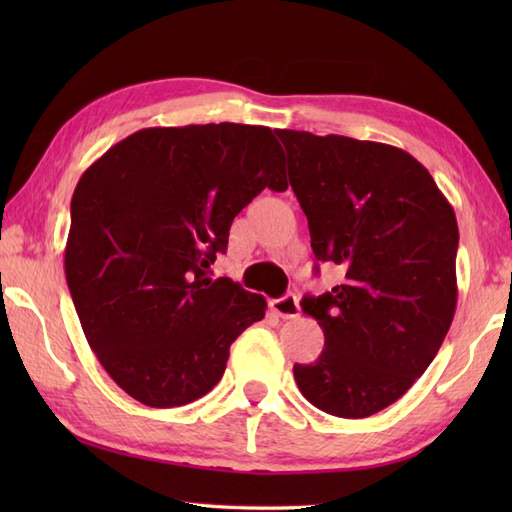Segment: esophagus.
<instances>
[{"instance_id":"esophagus-1","label":"esophagus","mask_w":512,"mask_h":512,"mask_svg":"<svg viewBox=\"0 0 512 512\" xmlns=\"http://www.w3.org/2000/svg\"><path fill=\"white\" fill-rule=\"evenodd\" d=\"M270 308H273L275 314H279L281 319H295L299 317V297L292 295V292H288V295H284L281 299H273L270 301Z\"/></svg>"}]
</instances>
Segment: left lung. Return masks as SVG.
Wrapping results in <instances>:
<instances>
[{
    "label": "left lung",
    "mask_w": 512,
    "mask_h": 512,
    "mask_svg": "<svg viewBox=\"0 0 512 512\" xmlns=\"http://www.w3.org/2000/svg\"><path fill=\"white\" fill-rule=\"evenodd\" d=\"M275 134L314 257L345 273L330 292L303 297L325 347L292 372L317 409L374 416L424 374L451 328L460 239L453 206L398 147L295 129Z\"/></svg>",
    "instance_id": "1"
}]
</instances>
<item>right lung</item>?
I'll return each instance as SVG.
<instances>
[{"label": "right lung", "instance_id": "1", "mask_svg": "<svg viewBox=\"0 0 512 512\" xmlns=\"http://www.w3.org/2000/svg\"><path fill=\"white\" fill-rule=\"evenodd\" d=\"M286 191L270 127H147L85 169L70 204L65 279L92 352L114 383L169 409L220 383L228 350L266 299L211 279L235 215Z\"/></svg>", "mask_w": 512, "mask_h": 512}]
</instances>
